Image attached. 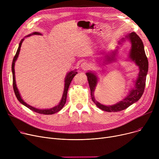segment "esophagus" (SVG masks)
I'll return each mask as SVG.
<instances>
[{
    "label": "esophagus",
    "mask_w": 159,
    "mask_h": 159,
    "mask_svg": "<svg viewBox=\"0 0 159 159\" xmlns=\"http://www.w3.org/2000/svg\"><path fill=\"white\" fill-rule=\"evenodd\" d=\"M81 68L83 70H88L89 68V64L87 62H84L81 64Z\"/></svg>",
    "instance_id": "obj_1"
}]
</instances>
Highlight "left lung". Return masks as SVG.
Segmentation results:
<instances>
[{"label":"left lung","mask_w":159,"mask_h":159,"mask_svg":"<svg viewBox=\"0 0 159 159\" xmlns=\"http://www.w3.org/2000/svg\"><path fill=\"white\" fill-rule=\"evenodd\" d=\"M126 38L130 40L131 43L129 57L132 61H135L136 64L139 67V73L138 79L135 82V88L131 89L127 97L125 98L123 101L113 106H107L100 104L95 101L94 98V90L97 83V77L93 73H86L91 91V99L98 107L105 111L117 112L126 109L129 106L138 101L144 93L146 75L148 71V61L145 53L144 44L143 41L135 32L129 33L128 36H126ZM114 57L115 55H113L112 57L107 56V61H111L113 60Z\"/></svg>","instance_id":"left-lung-1"}]
</instances>
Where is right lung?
I'll use <instances>...</instances> for the list:
<instances>
[{"mask_svg":"<svg viewBox=\"0 0 159 159\" xmlns=\"http://www.w3.org/2000/svg\"><path fill=\"white\" fill-rule=\"evenodd\" d=\"M31 35H40V33L38 32H34ZM31 35H28L30 36ZM24 40V39H22V40L20 41V43H19V46L18 48L17 51H16V53L13 58V62H12V66H11V68H12V73H13V90H14V92L15 94L16 97V98L18 99V101L22 103L23 105H24L25 106H26L27 107H28L30 110L35 111L36 113H40V114H44V115H52V114H54L58 111H59L62 108L64 107V104H66V98H67V93H68V90L70 86V83L72 80V79H73V77L76 75V74L77 73V72L75 71H70L68 75H67L66 77L65 78V85H64V93H63V95H62V98L61 99V101L60 102V103L58 104L57 106H55L54 107L52 108V109H49V110H39V109H37L35 107H33L28 104H27L26 102H25L21 98V97L19 94V92L18 91L17 88H16V82H15V69H14V66H15V62L16 60V58H17L19 52H20V47L22 45V42Z\"/></svg>","mask_w":159,"mask_h":159,"instance_id":"add662e5","label":"right lung"}]
</instances>
